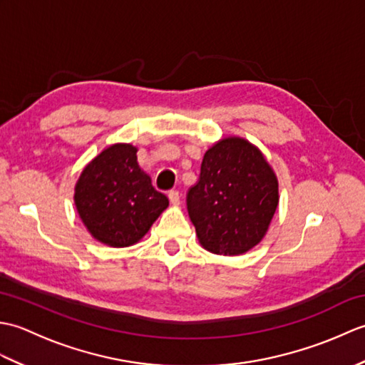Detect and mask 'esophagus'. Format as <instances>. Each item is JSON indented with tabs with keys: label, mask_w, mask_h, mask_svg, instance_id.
I'll use <instances>...</instances> for the list:
<instances>
[{
	"label": "esophagus",
	"mask_w": 365,
	"mask_h": 365,
	"mask_svg": "<svg viewBox=\"0 0 365 365\" xmlns=\"http://www.w3.org/2000/svg\"><path fill=\"white\" fill-rule=\"evenodd\" d=\"M168 197H169L170 204H173V205H178V204H180V195H178V191H175V190L169 191V192H168Z\"/></svg>",
	"instance_id": "1"
}]
</instances>
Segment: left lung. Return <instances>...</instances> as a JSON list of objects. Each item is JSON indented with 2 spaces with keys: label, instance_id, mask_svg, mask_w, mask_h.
I'll list each match as a JSON object with an SVG mask.
<instances>
[{
  "label": "left lung",
  "instance_id": "left-lung-1",
  "mask_svg": "<svg viewBox=\"0 0 365 365\" xmlns=\"http://www.w3.org/2000/svg\"><path fill=\"white\" fill-rule=\"evenodd\" d=\"M279 204L277 177L263 153L230 136L204 155L187 207L199 243L220 255L245 254L262 242Z\"/></svg>",
  "mask_w": 365,
  "mask_h": 365
}]
</instances>
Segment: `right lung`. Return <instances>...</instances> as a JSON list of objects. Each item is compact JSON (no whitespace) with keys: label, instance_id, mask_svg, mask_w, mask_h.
I'll use <instances>...</instances> for the list:
<instances>
[{"label":"right lung","instance_id":"1","mask_svg":"<svg viewBox=\"0 0 365 365\" xmlns=\"http://www.w3.org/2000/svg\"><path fill=\"white\" fill-rule=\"evenodd\" d=\"M136 152L131 144L106 147L75 185L73 199L83 224L97 242L113 247L138 243L169 205L139 168Z\"/></svg>","mask_w":365,"mask_h":365}]
</instances>
